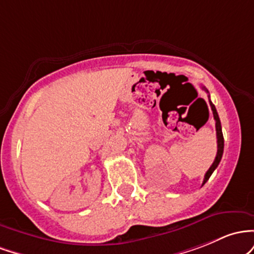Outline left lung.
Segmentation results:
<instances>
[{"label":"left lung","mask_w":254,"mask_h":254,"mask_svg":"<svg viewBox=\"0 0 254 254\" xmlns=\"http://www.w3.org/2000/svg\"><path fill=\"white\" fill-rule=\"evenodd\" d=\"M201 89H203L205 92L209 93V91L205 86H201ZM209 98H210V95H209ZM209 103H210V107H211V110H212V114H213V119H215L216 121V134H217V155H216L215 157V161H213V163L211 167L209 168V170H207L206 174H205L204 176V181H203V185L206 182L207 180L210 179V176H211V174L215 172L216 168L218 167L219 162H221L222 159V155H223V149H224V139H223V133H222V127H221V121H219V118H218V114H217V110H216L215 105L212 104V102L209 99Z\"/></svg>","instance_id":"left-lung-1"}]
</instances>
